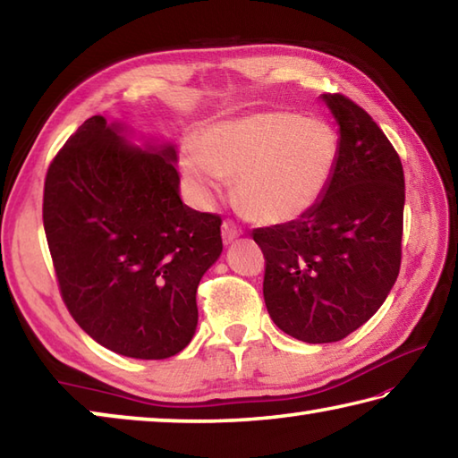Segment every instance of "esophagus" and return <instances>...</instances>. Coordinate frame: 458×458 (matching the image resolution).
<instances>
[{
	"label": "esophagus",
	"instance_id": "1",
	"mask_svg": "<svg viewBox=\"0 0 458 458\" xmlns=\"http://www.w3.org/2000/svg\"><path fill=\"white\" fill-rule=\"evenodd\" d=\"M240 234H242V230H240L234 222H232V220H224L222 222V238H224V242L228 244L234 238H238Z\"/></svg>",
	"mask_w": 458,
	"mask_h": 458
}]
</instances>
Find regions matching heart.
<instances>
[{
	"mask_svg": "<svg viewBox=\"0 0 458 458\" xmlns=\"http://www.w3.org/2000/svg\"><path fill=\"white\" fill-rule=\"evenodd\" d=\"M183 169L204 191L234 177L248 218L284 224L319 204L335 174L339 137L327 121L293 111H260L199 131Z\"/></svg>",
	"mask_w": 458,
	"mask_h": 458,
	"instance_id": "b5f03b06",
	"label": "heart"
}]
</instances>
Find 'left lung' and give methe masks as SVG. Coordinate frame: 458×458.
I'll return each mask as SVG.
<instances>
[{"mask_svg": "<svg viewBox=\"0 0 458 458\" xmlns=\"http://www.w3.org/2000/svg\"><path fill=\"white\" fill-rule=\"evenodd\" d=\"M323 98L339 123L327 191L301 218L252 230L270 319L307 344L344 339L382 307L400 273L404 230L400 155L352 98Z\"/></svg>", "mask_w": 458, "mask_h": 458, "instance_id": "obj_1", "label": "left lung"}]
</instances>
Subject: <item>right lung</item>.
<instances>
[{"instance_id":"right-lung-1","label":"right lung","mask_w":458,"mask_h":458,"mask_svg":"<svg viewBox=\"0 0 458 458\" xmlns=\"http://www.w3.org/2000/svg\"><path fill=\"white\" fill-rule=\"evenodd\" d=\"M174 147L129 145L90 117L46 172L42 220L62 301L114 353L165 360L198 325L199 278L218 260V214L180 198Z\"/></svg>"}]
</instances>
